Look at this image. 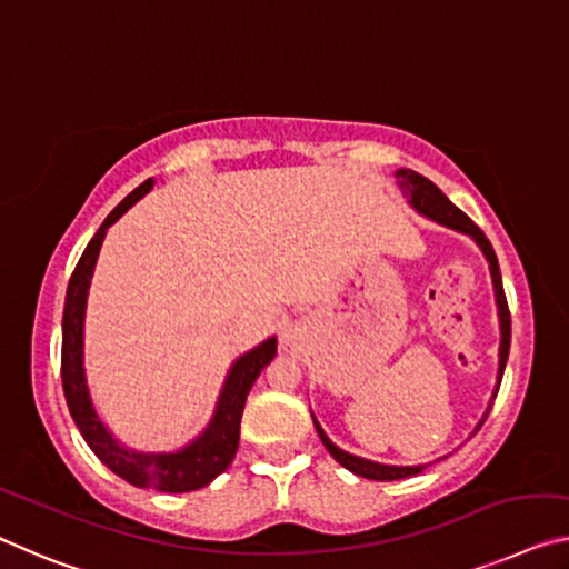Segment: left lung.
Masks as SVG:
<instances>
[{"label": "left lung", "mask_w": 569, "mask_h": 569, "mask_svg": "<svg viewBox=\"0 0 569 569\" xmlns=\"http://www.w3.org/2000/svg\"><path fill=\"white\" fill-rule=\"evenodd\" d=\"M395 177H398V184L408 197V202L418 210L420 214H426V218L436 220L438 224H446L450 230H458L463 232V236L473 238L476 246L481 248V252L489 260V270H491V281H493V296H496V309H499V327H501V347H499V375H496V390L491 395V402H489V410L493 405L496 392H499V385H501V377H503V367H507V357H509V345H511V313H509V306H507V293H503V283H501V270H499V260H496V252L491 248L489 238L483 236V230L476 224L468 214H463L458 207L448 200V197L440 192V189L426 179L418 171L412 169H398L395 171ZM489 410L483 412V418L479 420V430L483 426L486 415ZM313 418V415H311ZM313 426H317V432L321 438V443L327 446L329 453L333 456V461L341 463L347 468V471L357 473V476H365V479H372V481H398V479H408V476H418L422 468L426 466H385V463H375V461H367V458H359V456H351L347 450H341L339 446H333L331 440L327 438V432L321 430V426L313 418ZM473 430V432H476Z\"/></svg>", "instance_id": "obj_1"}]
</instances>
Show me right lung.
Masks as SVG:
<instances>
[{
  "mask_svg": "<svg viewBox=\"0 0 569 569\" xmlns=\"http://www.w3.org/2000/svg\"><path fill=\"white\" fill-rule=\"evenodd\" d=\"M154 187V179L139 184L129 197L116 204V210L108 214L101 228L88 242V248L80 256L78 266L70 276L68 293H66V311H62V392H66L70 415H73L80 436L86 438L90 450L101 458V463L111 468L116 476L139 489H154L167 493H184L197 491L218 476L232 463L238 453L240 440V418L242 408H246L248 392L263 367L270 365L276 357V337L266 339L263 345L250 349L242 355L236 365L230 367L228 377H224L222 392L214 405V415L200 436L192 443L174 450V453H139L121 446L113 438V432L103 426L98 418L90 400V390L86 382V365H83V327H86V303H88V288L90 278H93V268L101 252L106 230L137 204L149 189Z\"/></svg>",
  "mask_w": 569,
  "mask_h": 569,
  "instance_id": "add662e5",
  "label": "right lung"
}]
</instances>
